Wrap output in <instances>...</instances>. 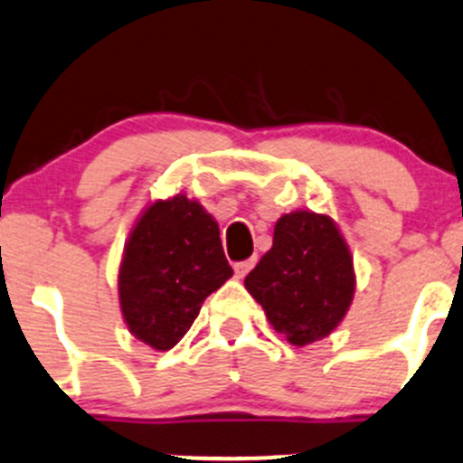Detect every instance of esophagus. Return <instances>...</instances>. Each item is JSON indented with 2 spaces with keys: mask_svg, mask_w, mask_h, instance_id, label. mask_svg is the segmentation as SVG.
Listing matches in <instances>:
<instances>
[{
  "mask_svg": "<svg viewBox=\"0 0 463 463\" xmlns=\"http://www.w3.org/2000/svg\"><path fill=\"white\" fill-rule=\"evenodd\" d=\"M258 258H249V260H241V262H235V276L237 278H244L250 269L255 267Z\"/></svg>",
  "mask_w": 463,
  "mask_h": 463,
  "instance_id": "34e87169",
  "label": "esophagus"
}]
</instances>
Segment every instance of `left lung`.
Listing matches in <instances>:
<instances>
[{
  "label": "left lung",
  "instance_id": "8db88e82",
  "mask_svg": "<svg viewBox=\"0 0 463 463\" xmlns=\"http://www.w3.org/2000/svg\"><path fill=\"white\" fill-rule=\"evenodd\" d=\"M273 330L294 345L330 335L353 303L355 269L339 228L327 214H282L273 246L244 280Z\"/></svg>",
  "mask_w": 463,
  "mask_h": 463
}]
</instances>
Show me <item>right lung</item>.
Listing matches in <instances>:
<instances>
[{"label": "right lung", "mask_w": 463, "mask_h": 463, "mask_svg": "<svg viewBox=\"0 0 463 463\" xmlns=\"http://www.w3.org/2000/svg\"><path fill=\"white\" fill-rule=\"evenodd\" d=\"M232 269L219 226L199 201L176 194L140 214L119 264V305L128 330L156 351L185 336L203 300Z\"/></svg>", "instance_id": "add662e5"}]
</instances>
